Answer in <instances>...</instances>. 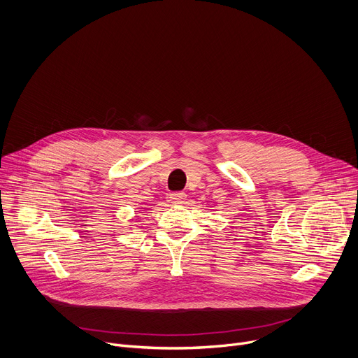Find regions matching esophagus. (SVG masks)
I'll list each match as a JSON object with an SVG mask.
<instances>
[{
	"label": "esophagus",
	"mask_w": 358,
	"mask_h": 358,
	"mask_svg": "<svg viewBox=\"0 0 358 358\" xmlns=\"http://www.w3.org/2000/svg\"><path fill=\"white\" fill-rule=\"evenodd\" d=\"M185 198H187V195L184 192H173V194H170V201H171V203H174V206L182 203Z\"/></svg>",
	"instance_id": "esophagus-1"
}]
</instances>
